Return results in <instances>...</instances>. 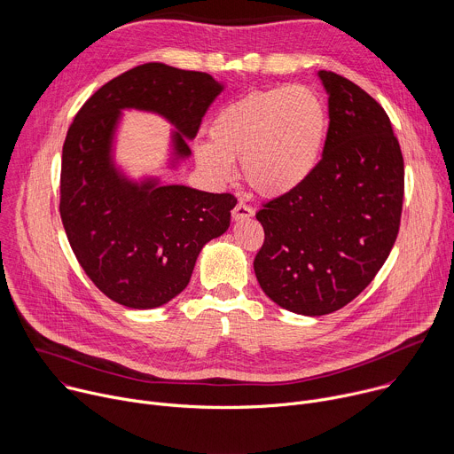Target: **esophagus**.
Listing matches in <instances>:
<instances>
[{
	"label": "esophagus",
	"mask_w": 454,
	"mask_h": 454,
	"mask_svg": "<svg viewBox=\"0 0 454 454\" xmlns=\"http://www.w3.org/2000/svg\"><path fill=\"white\" fill-rule=\"evenodd\" d=\"M253 215V208L246 203H237L235 208L231 210V217L235 221H242V219H249Z\"/></svg>",
	"instance_id": "1"
}]
</instances>
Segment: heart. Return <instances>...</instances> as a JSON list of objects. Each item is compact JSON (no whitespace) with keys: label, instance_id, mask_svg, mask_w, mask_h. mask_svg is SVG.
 <instances>
[{"label":"heart","instance_id":"heart-1","mask_svg":"<svg viewBox=\"0 0 454 454\" xmlns=\"http://www.w3.org/2000/svg\"><path fill=\"white\" fill-rule=\"evenodd\" d=\"M329 133L323 97L303 84L251 91L212 118L210 142L193 147L198 163L219 181L242 160V176L262 196H284L316 170Z\"/></svg>","mask_w":454,"mask_h":454}]
</instances>
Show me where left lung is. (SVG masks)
I'll use <instances>...</instances> for the list:
<instances>
[{"label": "left lung", "instance_id": "left-lung-1", "mask_svg": "<svg viewBox=\"0 0 454 454\" xmlns=\"http://www.w3.org/2000/svg\"><path fill=\"white\" fill-rule=\"evenodd\" d=\"M329 133L312 176L256 212L262 291L280 307L323 316L350 303L390 254L403 214L404 158L382 106L352 81L321 70Z\"/></svg>", "mask_w": 454, "mask_h": 454}]
</instances>
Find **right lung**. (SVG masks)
I'll use <instances>...</instances> for the list:
<instances>
[{"mask_svg":"<svg viewBox=\"0 0 454 454\" xmlns=\"http://www.w3.org/2000/svg\"><path fill=\"white\" fill-rule=\"evenodd\" d=\"M221 91L208 74L147 62L93 93L68 129L59 214L81 268L120 305L153 309L177 296L201 247L228 230L237 205L228 192L121 179L109 156L120 109H149L174 121V145L184 158Z\"/></svg>","mask_w":454,"mask_h":454,"instance_id":"obj_1","label":"right lung"}]
</instances>
